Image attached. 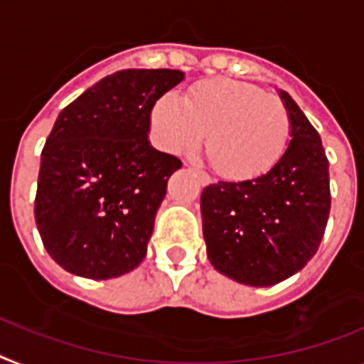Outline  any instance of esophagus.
Wrapping results in <instances>:
<instances>
[{
	"instance_id": "1",
	"label": "esophagus",
	"mask_w": 364,
	"mask_h": 364,
	"mask_svg": "<svg viewBox=\"0 0 364 364\" xmlns=\"http://www.w3.org/2000/svg\"><path fill=\"white\" fill-rule=\"evenodd\" d=\"M196 176H198V179H200V183L203 185V187L210 185V177L207 176L205 172H200V170H196Z\"/></svg>"
}]
</instances>
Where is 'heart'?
<instances>
[{
	"label": "heart",
	"mask_w": 364,
	"mask_h": 364,
	"mask_svg": "<svg viewBox=\"0 0 364 364\" xmlns=\"http://www.w3.org/2000/svg\"><path fill=\"white\" fill-rule=\"evenodd\" d=\"M155 139L170 154H191L207 135V159L229 179L264 173L285 149L291 118L279 97L237 79L192 87L185 102L161 97L151 112Z\"/></svg>",
	"instance_id": "obj_1"
}]
</instances>
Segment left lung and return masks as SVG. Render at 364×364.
Here are the masks:
<instances>
[{
    "label": "left lung",
    "instance_id": "1",
    "mask_svg": "<svg viewBox=\"0 0 364 364\" xmlns=\"http://www.w3.org/2000/svg\"><path fill=\"white\" fill-rule=\"evenodd\" d=\"M291 140L267 172L201 192L207 257L229 279L272 287L313 259L328 224L329 163L322 140L285 90Z\"/></svg>",
    "mask_w": 364,
    "mask_h": 364
}]
</instances>
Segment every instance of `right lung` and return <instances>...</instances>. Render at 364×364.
I'll list each match as a JSON object with an SVG mask.
<instances>
[{
	"mask_svg": "<svg viewBox=\"0 0 364 364\" xmlns=\"http://www.w3.org/2000/svg\"><path fill=\"white\" fill-rule=\"evenodd\" d=\"M183 79L179 70H122L57 116L35 220L46 252L73 276L111 279L144 261L168 177L181 168L149 144L151 111Z\"/></svg>",
	"mask_w": 364,
	"mask_h": 364,
	"instance_id": "add662e5",
	"label": "right lung"
}]
</instances>
